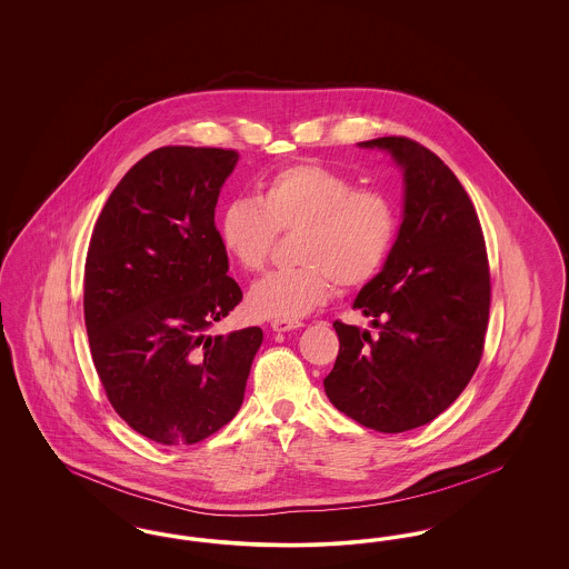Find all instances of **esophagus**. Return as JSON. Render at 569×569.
I'll return each mask as SVG.
<instances>
[{
	"mask_svg": "<svg viewBox=\"0 0 569 569\" xmlns=\"http://www.w3.org/2000/svg\"><path fill=\"white\" fill-rule=\"evenodd\" d=\"M298 320H272L271 328L274 332H288V330H297L300 328Z\"/></svg>",
	"mask_w": 569,
	"mask_h": 569,
	"instance_id": "esophagus-1",
	"label": "esophagus"
}]
</instances>
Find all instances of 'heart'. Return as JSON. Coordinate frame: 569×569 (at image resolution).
<instances>
[{
	"label": "heart",
	"instance_id": "1",
	"mask_svg": "<svg viewBox=\"0 0 569 569\" xmlns=\"http://www.w3.org/2000/svg\"><path fill=\"white\" fill-rule=\"evenodd\" d=\"M298 230L292 269L258 279L247 309L262 320H298L322 307L335 281L362 286L378 274L397 232L395 207L378 191L322 163H297L264 181L256 200L228 202L217 217L221 249L243 271H260L277 232Z\"/></svg>",
	"mask_w": 569,
	"mask_h": 569
}]
</instances>
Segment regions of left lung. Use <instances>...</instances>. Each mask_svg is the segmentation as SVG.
Returning <instances> with one entry per match:
<instances>
[{"label":"left lung","instance_id":"left-lung-1","mask_svg":"<svg viewBox=\"0 0 569 569\" xmlns=\"http://www.w3.org/2000/svg\"><path fill=\"white\" fill-rule=\"evenodd\" d=\"M358 147L379 149L401 168L403 219L381 271L353 298L379 335L332 325L339 353L325 390L362 427L403 433L452 406L480 365L487 244L467 191L433 151L403 136Z\"/></svg>","mask_w":569,"mask_h":569}]
</instances>
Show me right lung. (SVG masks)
I'll return each instance as SVG.
<instances>
[{"instance_id": "add662e5", "label": "right lung", "mask_w": 569, "mask_h": 569, "mask_svg": "<svg viewBox=\"0 0 569 569\" xmlns=\"http://www.w3.org/2000/svg\"><path fill=\"white\" fill-rule=\"evenodd\" d=\"M237 151L162 147L130 168L98 217L84 326L110 406L163 446H191L243 406L262 328L209 335L243 298L217 239Z\"/></svg>"}]
</instances>
